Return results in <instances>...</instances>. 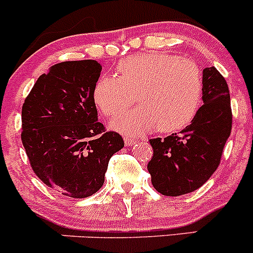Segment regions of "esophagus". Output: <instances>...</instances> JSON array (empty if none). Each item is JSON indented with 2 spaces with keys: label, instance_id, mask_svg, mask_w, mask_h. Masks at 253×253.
<instances>
[{
  "label": "esophagus",
  "instance_id": "34e87169",
  "mask_svg": "<svg viewBox=\"0 0 253 253\" xmlns=\"http://www.w3.org/2000/svg\"><path fill=\"white\" fill-rule=\"evenodd\" d=\"M124 141H125V144H126L127 147H129V145H133L134 143H136V139L132 138V137H128V136H125Z\"/></svg>",
  "mask_w": 253,
  "mask_h": 253
}]
</instances>
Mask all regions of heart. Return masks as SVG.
I'll use <instances>...</instances> for the list:
<instances>
[{"instance_id":"obj_1","label":"heart","mask_w":253,"mask_h":253,"mask_svg":"<svg viewBox=\"0 0 253 253\" xmlns=\"http://www.w3.org/2000/svg\"><path fill=\"white\" fill-rule=\"evenodd\" d=\"M117 75L96 81L93 99L105 116L122 114L133 104L134 110L115 119L111 127L128 136L159 129L181 131L200 110L203 78L193 61L167 52L129 56L117 63Z\"/></svg>"}]
</instances>
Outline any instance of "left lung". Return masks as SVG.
<instances>
[{
  "instance_id": "left-lung-1",
  "label": "left lung",
  "mask_w": 253,
  "mask_h": 253,
  "mask_svg": "<svg viewBox=\"0 0 253 253\" xmlns=\"http://www.w3.org/2000/svg\"><path fill=\"white\" fill-rule=\"evenodd\" d=\"M202 99L196 117L180 133L149 139L154 153L148 171L162 195L176 197L193 192L220 164L233 114L228 83L215 67L203 70Z\"/></svg>"
}]
</instances>
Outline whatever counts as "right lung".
I'll list each match as a JSON object with an SVG mask.
<instances>
[{
    "instance_id": "right-lung-1",
    "label": "right lung",
    "mask_w": 253,
    "mask_h": 253,
    "mask_svg": "<svg viewBox=\"0 0 253 253\" xmlns=\"http://www.w3.org/2000/svg\"><path fill=\"white\" fill-rule=\"evenodd\" d=\"M101 65L65 61L42 75L22 106V143L34 174L63 196L98 192L109 160L125 145L98 121L93 89Z\"/></svg>"
}]
</instances>
